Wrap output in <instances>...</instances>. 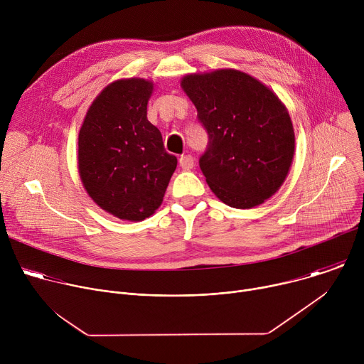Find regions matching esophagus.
Returning <instances> with one entry per match:
<instances>
[{
    "instance_id": "1",
    "label": "esophagus",
    "mask_w": 364,
    "mask_h": 364,
    "mask_svg": "<svg viewBox=\"0 0 364 364\" xmlns=\"http://www.w3.org/2000/svg\"><path fill=\"white\" fill-rule=\"evenodd\" d=\"M178 163H180V167H181L183 170H191V168L194 167V159L191 157L190 154H187V155H181L180 160H178Z\"/></svg>"
}]
</instances>
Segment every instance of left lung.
<instances>
[{
	"instance_id": "8db88e82",
	"label": "left lung",
	"mask_w": 364,
	"mask_h": 364,
	"mask_svg": "<svg viewBox=\"0 0 364 364\" xmlns=\"http://www.w3.org/2000/svg\"><path fill=\"white\" fill-rule=\"evenodd\" d=\"M181 86L209 136L198 160L207 184L235 209L262 204L282 186L294 157V128L282 102L232 69L187 75Z\"/></svg>"
}]
</instances>
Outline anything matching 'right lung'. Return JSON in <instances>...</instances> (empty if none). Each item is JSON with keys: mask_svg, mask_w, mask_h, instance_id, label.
<instances>
[{"mask_svg": "<svg viewBox=\"0 0 364 364\" xmlns=\"http://www.w3.org/2000/svg\"><path fill=\"white\" fill-rule=\"evenodd\" d=\"M152 83L124 79L90 105L79 132V173L87 194L108 213L139 222L163 203L177 167L161 132L146 119Z\"/></svg>", "mask_w": 364, "mask_h": 364, "instance_id": "right-lung-1", "label": "right lung"}]
</instances>
